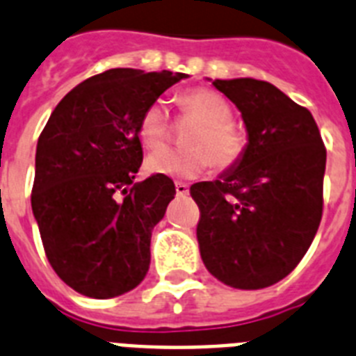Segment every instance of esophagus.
I'll list each match as a JSON object with an SVG mask.
<instances>
[{"instance_id": "esophagus-1", "label": "esophagus", "mask_w": 356, "mask_h": 356, "mask_svg": "<svg viewBox=\"0 0 356 356\" xmlns=\"http://www.w3.org/2000/svg\"><path fill=\"white\" fill-rule=\"evenodd\" d=\"M175 191H177V195L186 197L190 193V186L184 184V182H175Z\"/></svg>"}]
</instances>
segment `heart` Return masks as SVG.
I'll list each match as a JSON object with an SVG mask.
<instances>
[{
    "label": "heart",
    "instance_id": "1",
    "mask_svg": "<svg viewBox=\"0 0 356 356\" xmlns=\"http://www.w3.org/2000/svg\"><path fill=\"white\" fill-rule=\"evenodd\" d=\"M181 105L200 120L190 132L188 148L161 147L145 161L150 174L193 179L211 166L229 170L245 154V138L233 125L229 104L211 89H191L181 97ZM168 134V111L163 100H154L141 114L138 136L147 148H156Z\"/></svg>",
    "mask_w": 356,
    "mask_h": 356
}]
</instances>
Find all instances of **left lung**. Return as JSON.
I'll use <instances>...</instances> for the list:
<instances>
[{
    "label": "left lung",
    "mask_w": 356,
    "mask_h": 356,
    "mask_svg": "<svg viewBox=\"0 0 356 356\" xmlns=\"http://www.w3.org/2000/svg\"><path fill=\"white\" fill-rule=\"evenodd\" d=\"M213 86L242 113L249 141L236 166L190 188L200 209V256L225 285L265 289L298 267L319 229L326 148L310 111L276 86Z\"/></svg>",
    "instance_id": "left-lung-1"
}]
</instances>
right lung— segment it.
I'll list each match as a JSON object with an SVG mask.
<instances>
[{
    "mask_svg": "<svg viewBox=\"0 0 356 356\" xmlns=\"http://www.w3.org/2000/svg\"><path fill=\"white\" fill-rule=\"evenodd\" d=\"M186 76L104 71L71 89L39 136L33 216L49 265L82 296L116 298L147 276L152 229L175 186L159 174L134 182L143 161L138 123Z\"/></svg>",
    "mask_w": 356,
    "mask_h": 356,
    "instance_id": "obj_1",
    "label": "right lung"
}]
</instances>
